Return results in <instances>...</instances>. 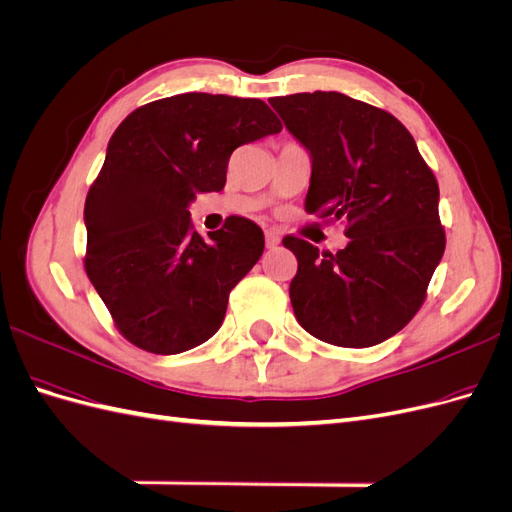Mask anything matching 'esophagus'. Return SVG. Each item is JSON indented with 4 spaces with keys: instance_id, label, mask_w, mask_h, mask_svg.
<instances>
[{
    "instance_id": "1",
    "label": "esophagus",
    "mask_w": 512,
    "mask_h": 512,
    "mask_svg": "<svg viewBox=\"0 0 512 512\" xmlns=\"http://www.w3.org/2000/svg\"><path fill=\"white\" fill-rule=\"evenodd\" d=\"M265 239H267V247H269V250H271V247L280 245V235H277L275 230H267V232H265Z\"/></svg>"
}]
</instances>
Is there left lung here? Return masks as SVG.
I'll return each instance as SVG.
<instances>
[{
	"mask_svg": "<svg viewBox=\"0 0 512 512\" xmlns=\"http://www.w3.org/2000/svg\"><path fill=\"white\" fill-rule=\"evenodd\" d=\"M312 156L305 211L348 222L337 254L284 237L299 269L290 301L322 342L367 348L399 333L421 309L444 254L440 190L412 134L391 113L337 91L271 98Z\"/></svg>",
	"mask_w": 512,
	"mask_h": 512,
	"instance_id": "left-lung-1",
	"label": "left lung"
}]
</instances>
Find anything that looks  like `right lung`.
<instances>
[{"label":"right lung","instance_id":"right-lung-1","mask_svg":"<svg viewBox=\"0 0 512 512\" xmlns=\"http://www.w3.org/2000/svg\"><path fill=\"white\" fill-rule=\"evenodd\" d=\"M280 130L262 100L211 94L149 102L119 123L85 200V271L130 344L179 354L222 327L265 235L230 215L207 241L188 207L224 188L232 151Z\"/></svg>","mask_w":512,"mask_h":512}]
</instances>
